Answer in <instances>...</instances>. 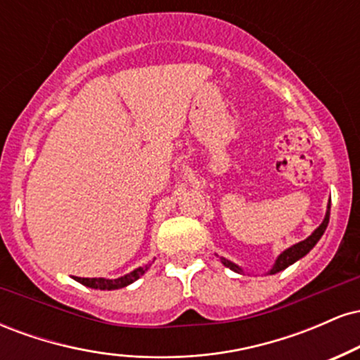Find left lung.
I'll return each instance as SVG.
<instances>
[{
  "instance_id": "8db88e82",
  "label": "left lung",
  "mask_w": 360,
  "mask_h": 360,
  "mask_svg": "<svg viewBox=\"0 0 360 360\" xmlns=\"http://www.w3.org/2000/svg\"><path fill=\"white\" fill-rule=\"evenodd\" d=\"M328 220H330V205H328V210H326V214H325V220H323V223H321V225L318 226V229L315 230V232H313L311 235H309V237L307 238V240L298 242V243H296V245L289 247V249L284 250L283 254H281L279 257H278V260H276L274 267H272V269H271V274H276V272H279V271L286 269L288 266H291V264H295L296 260H298V259L304 257V255H307L308 252L311 250L313 247L316 245V242L320 240L321 235L325 233L326 226H328ZM221 262L225 264L226 267H230V269H232V271H235V272H240V267L235 266V264H233V262H230V260L221 259Z\"/></svg>"
}]
</instances>
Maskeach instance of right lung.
<instances>
[{"label": "right lung", "instance_id": "1", "mask_svg": "<svg viewBox=\"0 0 360 360\" xmlns=\"http://www.w3.org/2000/svg\"><path fill=\"white\" fill-rule=\"evenodd\" d=\"M148 266H150V264H148ZM148 266L139 267V269L131 271L130 274L123 276V278H118V279H103V278H74V279H76L77 283L84 284V286L93 288V289H118V288L128 286V284H131L134 281H137L140 276L146 274Z\"/></svg>", "mask_w": 360, "mask_h": 360}]
</instances>
